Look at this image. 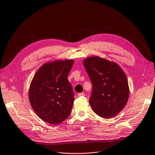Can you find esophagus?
<instances>
[{
	"instance_id": "34e87169",
	"label": "esophagus",
	"mask_w": 155,
	"mask_h": 155,
	"mask_svg": "<svg viewBox=\"0 0 155 155\" xmlns=\"http://www.w3.org/2000/svg\"><path fill=\"white\" fill-rule=\"evenodd\" d=\"M84 96V93H80L78 94V96L80 97V96Z\"/></svg>"
}]
</instances>
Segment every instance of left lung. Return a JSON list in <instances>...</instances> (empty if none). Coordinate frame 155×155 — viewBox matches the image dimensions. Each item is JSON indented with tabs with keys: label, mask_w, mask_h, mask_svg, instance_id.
<instances>
[{
	"label": "left lung",
	"mask_w": 155,
	"mask_h": 155,
	"mask_svg": "<svg viewBox=\"0 0 155 155\" xmlns=\"http://www.w3.org/2000/svg\"><path fill=\"white\" fill-rule=\"evenodd\" d=\"M93 84L89 103L99 117L110 118L118 114L127 102L129 89L127 77L114 62L98 56L83 61Z\"/></svg>",
	"instance_id": "1"
}]
</instances>
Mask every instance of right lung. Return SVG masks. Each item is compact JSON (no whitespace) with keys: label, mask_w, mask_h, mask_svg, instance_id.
Masks as SVG:
<instances>
[{"label":"right lung","mask_w":155,"mask_h":155,"mask_svg":"<svg viewBox=\"0 0 155 155\" xmlns=\"http://www.w3.org/2000/svg\"><path fill=\"white\" fill-rule=\"evenodd\" d=\"M72 59L43 64L35 74L29 91L31 105L44 121L58 124L71 114L74 94L68 80Z\"/></svg>","instance_id":"1"}]
</instances>
